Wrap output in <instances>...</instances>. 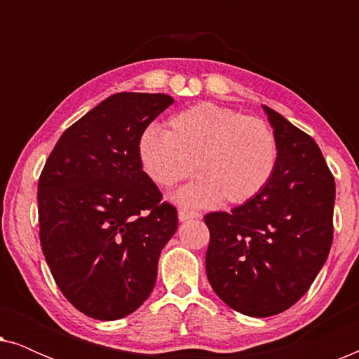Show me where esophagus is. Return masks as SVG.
I'll return each instance as SVG.
<instances>
[{
    "label": "esophagus",
    "mask_w": 359,
    "mask_h": 359,
    "mask_svg": "<svg viewBox=\"0 0 359 359\" xmlns=\"http://www.w3.org/2000/svg\"><path fill=\"white\" fill-rule=\"evenodd\" d=\"M201 217L199 212H196V210H188V209H180L178 212V219L181 222H184V220H189V219H198Z\"/></svg>",
    "instance_id": "esophagus-1"
}]
</instances>
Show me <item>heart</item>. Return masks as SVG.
<instances>
[{
  "label": "heart",
  "instance_id": "b5f03b06",
  "mask_svg": "<svg viewBox=\"0 0 359 359\" xmlns=\"http://www.w3.org/2000/svg\"><path fill=\"white\" fill-rule=\"evenodd\" d=\"M139 155L145 173L161 188L199 176L178 194L183 204H243L269 183L278 163V140L259 117L199 102L175 114L165 134L147 130Z\"/></svg>",
  "mask_w": 359,
  "mask_h": 359
}]
</instances>
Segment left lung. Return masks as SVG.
I'll return each mask as SVG.
<instances>
[{"mask_svg": "<svg viewBox=\"0 0 359 359\" xmlns=\"http://www.w3.org/2000/svg\"><path fill=\"white\" fill-rule=\"evenodd\" d=\"M278 140L269 183L230 212L204 215L205 273L233 311L271 317L309 291L333 242L335 180L316 140L263 106Z\"/></svg>", "mask_w": 359, "mask_h": 359, "instance_id": "1", "label": "left lung"}]
</instances>
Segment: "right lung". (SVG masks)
<instances>
[{"label":"right lung","instance_id":"right-lung-1","mask_svg":"<svg viewBox=\"0 0 359 359\" xmlns=\"http://www.w3.org/2000/svg\"><path fill=\"white\" fill-rule=\"evenodd\" d=\"M168 95L117 93L63 132L39 178V238L58 289L97 320L137 311L178 229L144 171L139 142L173 104Z\"/></svg>","mask_w":359,"mask_h":359}]
</instances>
